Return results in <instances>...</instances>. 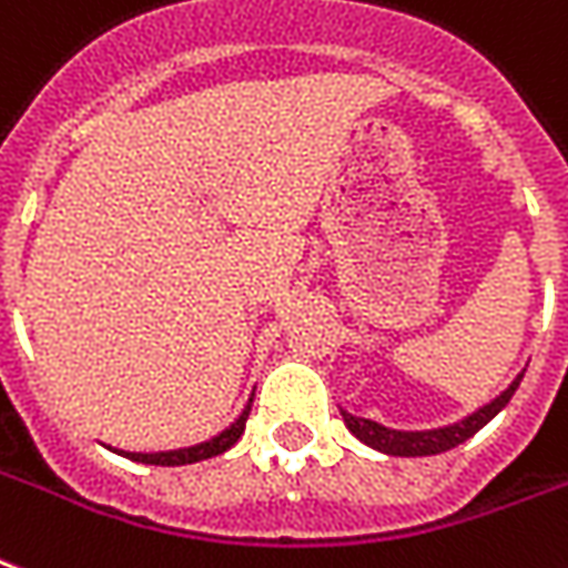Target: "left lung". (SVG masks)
<instances>
[{"label": "left lung", "mask_w": 568, "mask_h": 568, "mask_svg": "<svg viewBox=\"0 0 568 568\" xmlns=\"http://www.w3.org/2000/svg\"><path fill=\"white\" fill-rule=\"evenodd\" d=\"M525 378V372L521 375H515V381L509 387L495 396V399L483 405V408H476L474 414H467L465 419H458V423H449V426L440 428H423V432H402V428H389L381 426L375 419L366 417H354L348 410H342V419H345V426L352 432L354 438H361L366 447L378 449V453H387V456H438V453H447V449L458 447V444H465L467 438H474L479 428L491 423V419L500 414V410L509 405L513 399V393L518 389Z\"/></svg>", "instance_id": "1"}]
</instances>
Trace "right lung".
<instances>
[{
    "label": "right lung",
    "mask_w": 568,
    "mask_h": 568,
    "mask_svg": "<svg viewBox=\"0 0 568 568\" xmlns=\"http://www.w3.org/2000/svg\"><path fill=\"white\" fill-rule=\"evenodd\" d=\"M250 408H253V399L246 402V408L241 410V417L232 423L229 428H223L220 435H214L211 440H202V444H193V447L184 449H166V453H124V449H112L119 456L130 458V462H140V465H160V467H179V465H193V462H205V458H214L220 453H226L229 447H235L237 438L244 435L246 417H250Z\"/></svg>",
    "instance_id": "right-lung-1"
}]
</instances>
